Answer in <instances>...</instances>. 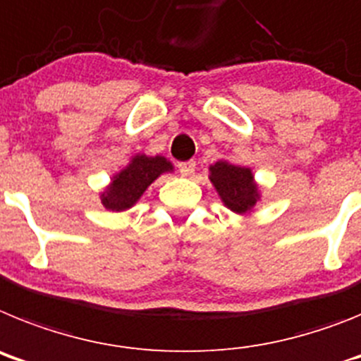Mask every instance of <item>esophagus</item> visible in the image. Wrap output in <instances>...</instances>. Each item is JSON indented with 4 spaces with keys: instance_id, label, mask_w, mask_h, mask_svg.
I'll list each match as a JSON object with an SVG mask.
<instances>
[{
    "instance_id": "esophagus-1",
    "label": "esophagus",
    "mask_w": 361,
    "mask_h": 361,
    "mask_svg": "<svg viewBox=\"0 0 361 361\" xmlns=\"http://www.w3.org/2000/svg\"><path fill=\"white\" fill-rule=\"evenodd\" d=\"M178 169H180L181 176L190 178L194 174V171H196V161H183L178 165Z\"/></svg>"
}]
</instances>
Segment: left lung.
I'll return each instance as SVG.
<instances>
[{"mask_svg":"<svg viewBox=\"0 0 361 361\" xmlns=\"http://www.w3.org/2000/svg\"><path fill=\"white\" fill-rule=\"evenodd\" d=\"M209 180L214 185L221 203L234 214H250L262 202V190L252 169L218 159L209 167Z\"/></svg>","mask_w":361,"mask_h":361,"instance_id":"8db88e82","label":"left lung"}]
</instances>
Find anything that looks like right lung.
Instances as JSON below:
<instances>
[{"label":"right lung","mask_w":361,"mask_h":361,"mask_svg":"<svg viewBox=\"0 0 361 361\" xmlns=\"http://www.w3.org/2000/svg\"><path fill=\"white\" fill-rule=\"evenodd\" d=\"M165 172H174V165L165 156H147L137 152L99 192L102 205L112 212L128 211L140 202L150 183H154Z\"/></svg>","instance_id":"1"}]
</instances>
